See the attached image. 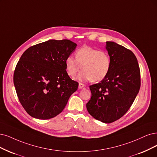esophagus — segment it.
<instances>
[{
    "instance_id": "1",
    "label": "esophagus",
    "mask_w": 157,
    "mask_h": 157,
    "mask_svg": "<svg viewBox=\"0 0 157 157\" xmlns=\"http://www.w3.org/2000/svg\"><path fill=\"white\" fill-rule=\"evenodd\" d=\"M79 89H82V88H83V87H85V85L84 84H83V83H79Z\"/></svg>"
}]
</instances>
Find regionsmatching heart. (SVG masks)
Segmentation results:
<instances>
[{
	"mask_svg": "<svg viewBox=\"0 0 157 157\" xmlns=\"http://www.w3.org/2000/svg\"><path fill=\"white\" fill-rule=\"evenodd\" d=\"M68 74L74 78L80 71L78 79L80 82H100L105 78L111 69V61L106 51L98 50L90 46H83L75 54V59L69 56L65 60Z\"/></svg>",
	"mask_w": 157,
	"mask_h": 157,
	"instance_id": "obj_1",
	"label": "heart"
}]
</instances>
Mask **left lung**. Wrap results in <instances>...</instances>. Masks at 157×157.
Masks as SVG:
<instances>
[{
    "label": "left lung",
    "instance_id": "obj_1",
    "mask_svg": "<svg viewBox=\"0 0 157 157\" xmlns=\"http://www.w3.org/2000/svg\"><path fill=\"white\" fill-rule=\"evenodd\" d=\"M111 57V69L100 83L90 85L89 113L95 119L109 124L120 119L129 109L140 88V71L135 54L112 41L106 42Z\"/></svg>",
    "mask_w": 157,
    "mask_h": 157
}]
</instances>
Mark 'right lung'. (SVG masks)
I'll use <instances>...</instances> for the list:
<instances>
[{
  "label": "right lung",
  "mask_w": 157,
  "mask_h": 157,
  "mask_svg": "<svg viewBox=\"0 0 157 157\" xmlns=\"http://www.w3.org/2000/svg\"><path fill=\"white\" fill-rule=\"evenodd\" d=\"M77 44L68 39L48 40L28 48L17 63L13 83L22 106L31 117H56L78 88L66 71L65 60Z\"/></svg>",
  "instance_id": "obj_1"
}]
</instances>
